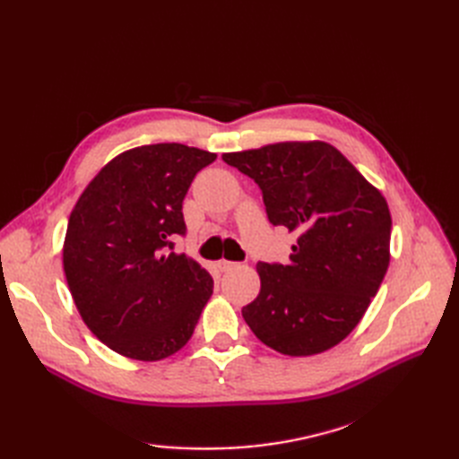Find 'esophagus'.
Listing matches in <instances>:
<instances>
[{"instance_id": "34e87169", "label": "esophagus", "mask_w": 459, "mask_h": 459, "mask_svg": "<svg viewBox=\"0 0 459 459\" xmlns=\"http://www.w3.org/2000/svg\"><path fill=\"white\" fill-rule=\"evenodd\" d=\"M235 266H238V264H235V262H230V260H224V258L216 262V268H218L220 272H230V270H233Z\"/></svg>"}]
</instances>
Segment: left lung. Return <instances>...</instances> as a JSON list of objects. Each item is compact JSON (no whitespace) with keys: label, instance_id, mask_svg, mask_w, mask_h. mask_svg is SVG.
I'll return each mask as SVG.
<instances>
[{"label":"left lung","instance_id":"8db88e82","mask_svg":"<svg viewBox=\"0 0 459 459\" xmlns=\"http://www.w3.org/2000/svg\"><path fill=\"white\" fill-rule=\"evenodd\" d=\"M221 159L258 184L272 224L297 235L289 264H256L260 293L241 310L247 325L287 356L333 349L364 317L391 260L393 220L381 191L325 142Z\"/></svg>","mask_w":459,"mask_h":459}]
</instances>
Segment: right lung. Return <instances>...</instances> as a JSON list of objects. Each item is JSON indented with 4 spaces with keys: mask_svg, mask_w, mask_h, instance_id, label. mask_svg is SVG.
Segmentation results:
<instances>
[{
    "mask_svg": "<svg viewBox=\"0 0 459 459\" xmlns=\"http://www.w3.org/2000/svg\"><path fill=\"white\" fill-rule=\"evenodd\" d=\"M214 152L142 145L107 162L68 218L63 268L93 335L122 356L157 362L191 339L212 277L172 239L186 233L182 203Z\"/></svg>",
    "mask_w": 459,
    "mask_h": 459,
    "instance_id": "add662e5",
    "label": "right lung"
}]
</instances>
